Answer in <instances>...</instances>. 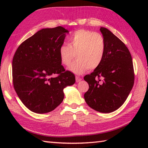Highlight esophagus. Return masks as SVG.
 Listing matches in <instances>:
<instances>
[{
  "label": "esophagus",
  "mask_w": 148,
  "mask_h": 148,
  "mask_svg": "<svg viewBox=\"0 0 148 148\" xmlns=\"http://www.w3.org/2000/svg\"><path fill=\"white\" fill-rule=\"evenodd\" d=\"M82 80V79H81V77H80L79 76H76V83H79L80 82V81Z\"/></svg>",
  "instance_id": "obj_1"
}]
</instances>
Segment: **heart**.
<instances>
[{"mask_svg":"<svg viewBox=\"0 0 148 148\" xmlns=\"http://www.w3.org/2000/svg\"><path fill=\"white\" fill-rule=\"evenodd\" d=\"M103 37L98 32L79 29L69 37V45L63 44L59 49L60 61L68 66L76 54L77 60L69 66V70L81 74L88 69L93 70L101 64L105 54Z\"/></svg>","mask_w":148,"mask_h":148,"instance_id":"b5f03b06","label":"heart"}]
</instances>
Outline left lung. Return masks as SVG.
I'll use <instances>...</instances> for the list:
<instances>
[{
    "instance_id": "obj_1",
    "label": "left lung",
    "mask_w": 148,
    "mask_h": 148,
    "mask_svg": "<svg viewBox=\"0 0 148 148\" xmlns=\"http://www.w3.org/2000/svg\"><path fill=\"white\" fill-rule=\"evenodd\" d=\"M106 43L101 64L84 79L89 84L84 93L91 108L103 113L111 112L123 104L134 83L132 58L129 50L111 31L100 27Z\"/></svg>"
}]
</instances>
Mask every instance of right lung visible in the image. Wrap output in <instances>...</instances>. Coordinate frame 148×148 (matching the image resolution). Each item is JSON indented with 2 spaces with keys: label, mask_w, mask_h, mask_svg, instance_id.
Returning <instances> with one entry per match:
<instances>
[{
  "label": "right lung",
  "mask_w": 148,
  "mask_h": 148,
  "mask_svg": "<svg viewBox=\"0 0 148 148\" xmlns=\"http://www.w3.org/2000/svg\"><path fill=\"white\" fill-rule=\"evenodd\" d=\"M69 32L60 26L41 29L22 42L15 52L12 62L13 86L31 111H52L64 100V89L76 81L74 75L61 65L59 55Z\"/></svg>",
  "instance_id": "right-lung-1"
}]
</instances>
